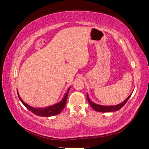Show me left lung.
Masks as SVG:
<instances>
[{
	"instance_id": "left-lung-1",
	"label": "left lung",
	"mask_w": 149,
	"mask_h": 149,
	"mask_svg": "<svg viewBox=\"0 0 149 149\" xmlns=\"http://www.w3.org/2000/svg\"><path fill=\"white\" fill-rule=\"evenodd\" d=\"M132 94V93H131L129 97H128L123 102L120 103V104H119L115 105V106H102V105L95 104V103L93 102L92 101H91L88 95H87V97L88 102H89L90 106L95 110L97 111V112H115V111H118V110H119L120 108H122L123 106L125 104V103L127 102V101L128 100V99L130 98Z\"/></svg>"
}]
</instances>
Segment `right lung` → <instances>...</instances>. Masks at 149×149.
Returning <instances> with one entry per match:
<instances>
[{"label": "right lung", "mask_w": 149, "mask_h": 149, "mask_svg": "<svg viewBox=\"0 0 149 149\" xmlns=\"http://www.w3.org/2000/svg\"><path fill=\"white\" fill-rule=\"evenodd\" d=\"M70 89V87H69L67 93H65L64 97H63V99L61 101L56 103V104H55L54 105L49 106V107H45V108H35L28 105L22 100L21 97H19L17 90V95H18V97H19V99L20 100V101L23 103L25 107H26L27 109L31 111V112L33 113V114H35V115L39 116L50 117V116H53L59 114L60 113L62 112V110L64 109V108L65 106V104H66L67 97H68V95Z\"/></svg>", "instance_id": "1"}]
</instances>
